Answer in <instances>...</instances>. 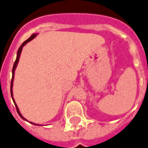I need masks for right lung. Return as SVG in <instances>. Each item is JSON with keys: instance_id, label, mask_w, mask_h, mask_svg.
<instances>
[{"instance_id": "right-lung-1", "label": "right lung", "mask_w": 148, "mask_h": 148, "mask_svg": "<svg viewBox=\"0 0 148 148\" xmlns=\"http://www.w3.org/2000/svg\"><path fill=\"white\" fill-rule=\"evenodd\" d=\"M37 36V34H32L30 37H29L28 39H27V40H25L23 43L22 44V45L20 47H19V49H18V52H17V56H16V61H15V63H14V65H13V68H12V82H11V95H12V98L13 99V102H14V103H15V106H16V110H17V112H18V115L21 117L22 119H23V120H25V121H27V119L24 118L23 116L22 115L21 113H20V111H19V110H18V106L16 105V102H15V99H14V98H13V93H12V86H13V81H14V74H15V71H16V66H17V64H18V60H19V57H20V54H21V52H22V49H23V46L26 45L27 43H28L29 41H30L31 40H33L34 38H35ZM31 124H34L35 125H37L35 124V123H33V122H30Z\"/></svg>"}]
</instances>
